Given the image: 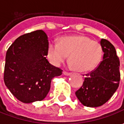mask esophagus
I'll list each match as a JSON object with an SVG mask.
<instances>
[{"label": "esophagus", "mask_w": 124, "mask_h": 124, "mask_svg": "<svg viewBox=\"0 0 124 124\" xmlns=\"http://www.w3.org/2000/svg\"><path fill=\"white\" fill-rule=\"evenodd\" d=\"M63 74L65 75V76H70L72 73H70V72H65V71H63Z\"/></svg>", "instance_id": "34e87169"}]
</instances>
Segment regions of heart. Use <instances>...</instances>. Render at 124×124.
Returning a JSON list of instances; mask_svg holds the SVG:
<instances>
[{
	"instance_id": "1",
	"label": "heart",
	"mask_w": 124,
	"mask_h": 124,
	"mask_svg": "<svg viewBox=\"0 0 124 124\" xmlns=\"http://www.w3.org/2000/svg\"><path fill=\"white\" fill-rule=\"evenodd\" d=\"M72 67L79 72H85L95 69L102 57L101 45L85 36H63L59 43L48 42L47 56L50 63L60 66L68 59Z\"/></svg>"
}]
</instances>
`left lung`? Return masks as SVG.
<instances>
[{"label":"left lung","mask_w":124,"mask_h":124,"mask_svg":"<svg viewBox=\"0 0 124 124\" xmlns=\"http://www.w3.org/2000/svg\"><path fill=\"white\" fill-rule=\"evenodd\" d=\"M103 61L97 68L86 74L83 85L75 93L83 106L95 108L102 106L111 98L120 81L119 60L110 42L101 39Z\"/></svg>","instance_id":"8db88e82"}]
</instances>
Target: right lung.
I'll return each mask as SVG.
<instances>
[{
	"instance_id": "1",
	"label": "right lung",
	"mask_w": 124,
	"mask_h": 124,
	"mask_svg": "<svg viewBox=\"0 0 124 124\" xmlns=\"http://www.w3.org/2000/svg\"><path fill=\"white\" fill-rule=\"evenodd\" d=\"M47 36L43 30L16 39L6 53L5 84L18 100L25 103L42 101L50 89L51 81L62 70L46 59Z\"/></svg>"
}]
</instances>
